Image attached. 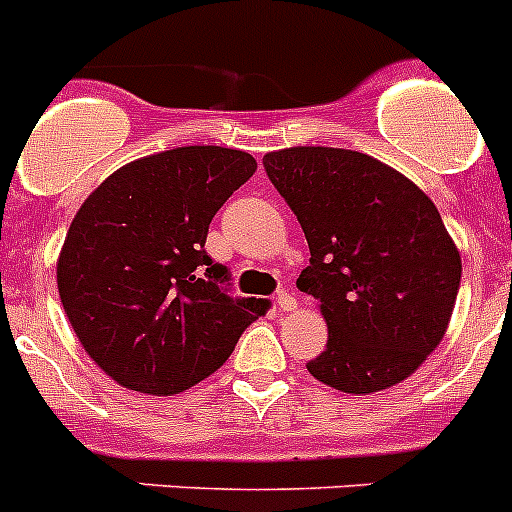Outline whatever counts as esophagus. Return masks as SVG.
<instances>
[{
    "label": "esophagus",
    "mask_w": 512,
    "mask_h": 512,
    "mask_svg": "<svg viewBox=\"0 0 512 512\" xmlns=\"http://www.w3.org/2000/svg\"><path fill=\"white\" fill-rule=\"evenodd\" d=\"M277 305H279V310L292 312L297 307V300L292 295H289V292H279V295H277Z\"/></svg>",
    "instance_id": "1"
}]
</instances>
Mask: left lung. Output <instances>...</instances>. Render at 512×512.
Returning <instances> with one entry per match:
<instances>
[{
  "mask_svg": "<svg viewBox=\"0 0 512 512\" xmlns=\"http://www.w3.org/2000/svg\"><path fill=\"white\" fill-rule=\"evenodd\" d=\"M264 169L305 230L310 266L297 287L328 325L307 372L348 395L408 379L441 343L461 282L459 248L431 197L348 148H282Z\"/></svg>",
  "mask_w": 512,
  "mask_h": 512,
  "instance_id": "1",
  "label": "left lung"
}]
</instances>
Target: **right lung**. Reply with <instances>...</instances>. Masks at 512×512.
I'll return each instance as SVG.
<instances>
[{
    "label": "right lung",
    "mask_w": 512,
    "mask_h": 512,
    "mask_svg": "<svg viewBox=\"0 0 512 512\" xmlns=\"http://www.w3.org/2000/svg\"><path fill=\"white\" fill-rule=\"evenodd\" d=\"M256 171L246 151L182 146L130 161L89 194L56 261L76 338L117 384L166 397L233 354L269 302L233 300L207 256L212 217Z\"/></svg>",
    "instance_id": "right-lung-1"
}]
</instances>
